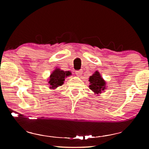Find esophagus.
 I'll list each match as a JSON object with an SVG mask.
<instances>
[{"instance_id": "34e87169", "label": "esophagus", "mask_w": 149, "mask_h": 149, "mask_svg": "<svg viewBox=\"0 0 149 149\" xmlns=\"http://www.w3.org/2000/svg\"><path fill=\"white\" fill-rule=\"evenodd\" d=\"M75 74L77 77H80L82 75V71L81 70H78V71H75Z\"/></svg>"}]
</instances>
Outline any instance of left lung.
<instances>
[{
    "label": "left lung",
    "mask_w": 149,
    "mask_h": 149,
    "mask_svg": "<svg viewBox=\"0 0 149 149\" xmlns=\"http://www.w3.org/2000/svg\"><path fill=\"white\" fill-rule=\"evenodd\" d=\"M89 89L95 93V94L100 95L102 92H105L104 89H107L106 81L102 77L101 75L98 71L89 77Z\"/></svg>",
    "instance_id": "obj_1"
}]
</instances>
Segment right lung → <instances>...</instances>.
Segmentation results:
<instances>
[{
    "label": "right lung",
    "instance_id": "obj_1",
    "mask_svg": "<svg viewBox=\"0 0 149 149\" xmlns=\"http://www.w3.org/2000/svg\"><path fill=\"white\" fill-rule=\"evenodd\" d=\"M71 75V72L64 71V70L56 68L49 77V88L52 89H55L57 87L61 86L64 84L65 78Z\"/></svg>",
    "mask_w": 149,
    "mask_h": 149
}]
</instances>
